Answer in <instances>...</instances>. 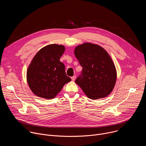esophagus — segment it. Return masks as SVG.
<instances>
[{
  "label": "esophagus",
  "instance_id": "1",
  "mask_svg": "<svg viewBox=\"0 0 146 146\" xmlns=\"http://www.w3.org/2000/svg\"><path fill=\"white\" fill-rule=\"evenodd\" d=\"M71 78H72V81H74L75 79H76V76H73V77H71Z\"/></svg>",
  "mask_w": 146,
  "mask_h": 146
}]
</instances>
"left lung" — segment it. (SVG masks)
Masks as SVG:
<instances>
[{"label":"left lung","instance_id":"left-lung-1","mask_svg":"<svg viewBox=\"0 0 146 146\" xmlns=\"http://www.w3.org/2000/svg\"><path fill=\"white\" fill-rule=\"evenodd\" d=\"M74 53L82 67L76 84L91 99L108 96L117 80L116 68L108 52L98 44L84 43L77 46Z\"/></svg>","mask_w":146,"mask_h":146}]
</instances>
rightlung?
<instances>
[{
    "label": "right lung",
    "instance_id": "obj_1",
    "mask_svg": "<svg viewBox=\"0 0 146 146\" xmlns=\"http://www.w3.org/2000/svg\"><path fill=\"white\" fill-rule=\"evenodd\" d=\"M65 50L63 45L49 44L41 48L32 59L27 69V80L37 96L53 99L71 81L66 76L64 64L59 60Z\"/></svg>",
    "mask_w": 146,
    "mask_h": 146
}]
</instances>
